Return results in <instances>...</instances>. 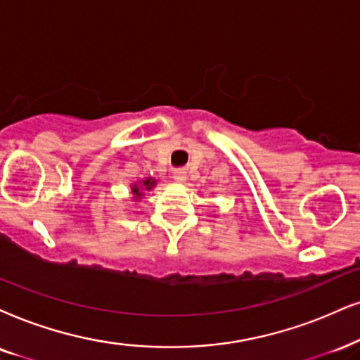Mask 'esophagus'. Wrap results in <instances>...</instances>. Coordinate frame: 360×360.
<instances>
[{"instance_id": "34e87169", "label": "esophagus", "mask_w": 360, "mask_h": 360, "mask_svg": "<svg viewBox=\"0 0 360 360\" xmlns=\"http://www.w3.org/2000/svg\"><path fill=\"white\" fill-rule=\"evenodd\" d=\"M172 176H174V179L177 181V183H184V181H186V171L184 169H176L174 174H172Z\"/></svg>"}]
</instances>
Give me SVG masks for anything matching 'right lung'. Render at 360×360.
<instances>
[{"label":"right lung","mask_w":360,"mask_h":360,"mask_svg":"<svg viewBox=\"0 0 360 360\" xmlns=\"http://www.w3.org/2000/svg\"><path fill=\"white\" fill-rule=\"evenodd\" d=\"M141 184H143V188H144V189H148V191H149L151 188H154V184H156V181H154L153 177H148V179H144L143 183H141ZM131 191H133V194L136 195V199L143 198V191H141V188H139L138 184H133V188H131Z\"/></svg>","instance_id":"1"}]
</instances>
